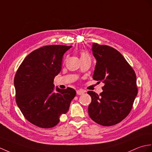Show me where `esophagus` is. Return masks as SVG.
Instances as JSON below:
<instances>
[{
    "mask_svg": "<svg viewBox=\"0 0 152 152\" xmlns=\"http://www.w3.org/2000/svg\"><path fill=\"white\" fill-rule=\"evenodd\" d=\"M84 91L83 90H77L76 91V93L77 95H82V94H84Z\"/></svg>",
    "mask_w": 152,
    "mask_h": 152,
    "instance_id": "esophagus-1",
    "label": "esophagus"
}]
</instances>
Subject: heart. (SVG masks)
Masks as SVG:
<instances>
[{
  "instance_id": "heart-1",
  "label": "heart",
  "mask_w": 152,
  "mask_h": 152,
  "mask_svg": "<svg viewBox=\"0 0 152 152\" xmlns=\"http://www.w3.org/2000/svg\"><path fill=\"white\" fill-rule=\"evenodd\" d=\"M81 56V58H90L89 54H87L86 52H82L80 54Z\"/></svg>"
}]
</instances>
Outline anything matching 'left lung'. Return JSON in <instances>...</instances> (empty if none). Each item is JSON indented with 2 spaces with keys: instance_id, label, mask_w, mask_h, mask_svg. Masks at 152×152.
I'll use <instances>...</instances> for the list:
<instances>
[{
  "instance_id": "left-lung-1",
  "label": "left lung",
  "mask_w": 152,
  "mask_h": 152,
  "mask_svg": "<svg viewBox=\"0 0 152 152\" xmlns=\"http://www.w3.org/2000/svg\"><path fill=\"white\" fill-rule=\"evenodd\" d=\"M92 50L96 59L93 78L104 86L100 94L87 92L91 97L89 115L100 125H115L129 115L138 93L135 72L114 48L93 43Z\"/></svg>"
}]
</instances>
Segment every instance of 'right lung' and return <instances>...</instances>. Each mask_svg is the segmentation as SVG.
<instances>
[{"instance_id":"right-lung-1","label":"right lung","mask_w":152,"mask_h":152,"mask_svg":"<svg viewBox=\"0 0 152 152\" xmlns=\"http://www.w3.org/2000/svg\"><path fill=\"white\" fill-rule=\"evenodd\" d=\"M72 46H45L31 52L17 70L14 86L19 108L31 124L42 128L57 125L69 111L76 91L54 90V79L61 70L63 56Z\"/></svg>"}]
</instances>
